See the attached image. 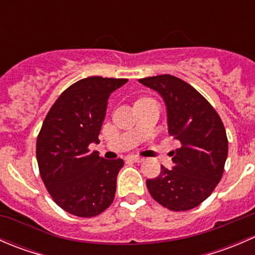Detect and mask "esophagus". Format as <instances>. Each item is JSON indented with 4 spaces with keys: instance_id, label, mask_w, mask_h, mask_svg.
Masks as SVG:
<instances>
[{
    "instance_id": "34e87169",
    "label": "esophagus",
    "mask_w": 255,
    "mask_h": 255,
    "mask_svg": "<svg viewBox=\"0 0 255 255\" xmlns=\"http://www.w3.org/2000/svg\"><path fill=\"white\" fill-rule=\"evenodd\" d=\"M128 160L134 161V163H142L144 159L139 158V156H128Z\"/></svg>"
}]
</instances>
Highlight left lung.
<instances>
[{
    "mask_svg": "<svg viewBox=\"0 0 255 255\" xmlns=\"http://www.w3.org/2000/svg\"><path fill=\"white\" fill-rule=\"evenodd\" d=\"M163 97L169 134L179 140L173 169L161 165L146 180L151 197L171 211H187L207 199L222 177L228 154L225 126L210 102L184 80L158 75L139 80Z\"/></svg>",
    "mask_w": 255,
    "mask_h": 255,
    "instance_id": "1",
    "label": "left lung"
}]
</instances>
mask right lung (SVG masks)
<instances>
[{
	"instance_id": "add662e5",
	"label": "right lung",
	"mask_w": 255,
	"mask_h": 255,
	"mask_svg": "<svg viewBox=\"0 0 255 255\" xmlns=\"http://www.w3.org/2000/svg\"><path fill=\"white\" fill-rule=\"evenodd\" d=\"M127 79L90 76L65 90L49 110L37 138L39 173L55 204L78 217H95L113 202L122 159L106 160L91 143L106 116L107 102Z\"/></svg>"
}]
</instances>
